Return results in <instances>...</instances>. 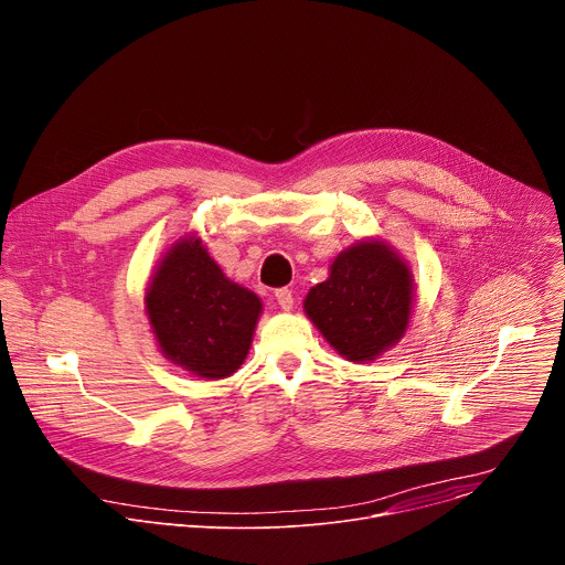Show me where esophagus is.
<instances>
[{
    "instance_id": "1",
    "label": "esophagus",
    "mask_w": 565,
    "mask_h": 565,
    "mask_svg": "<svg viewBox=\"0 0 565 565\" xmlns=\"http://www.w3.org/2000/svg\"><path fill=\"white\" fill-rule=\"evenodd\" d=\"M275 299H277V303H279L284 310H290V308H292V290H288V288L275 290Z\"/></svg>"
}]
</instances>
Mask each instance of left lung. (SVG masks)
<instances>
[{
  "mask_svg": "<svg viewBox=\"0 0 565 565\" xmlns=\"http://www.w3.org/2000/svg\"><path fill=\"white\" fill-rule=\"evenodd\" d=\"M412 306L409 266L377 238L340 253L329 279L303 299L317 331L351 362H371L405 338Z\"/></svg>",
  "mask_w": 565,
  "mask_h": 565,
  "instance_id": "left-lung-1",
  "label": "left lung"
}]
</instances>
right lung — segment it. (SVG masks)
<instances>
[{"label": "right lung", "instance_id": "add662e5", "mask_svg": "<svg viewBox=\"0 0 565 565\" xmlns=\"http://www.w3.org/2000/svg\"><path fill=\"white\" fill-rule=\"evenodd\" d=\"M145 308L168 360L199 377L221 380L244 364L262 299L230 281L199 236H183L158 264Z\"/></svg>", "mask_w": 565, "mask_h": 565}]
</instances>
